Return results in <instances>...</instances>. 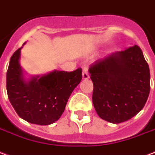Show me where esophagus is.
<instances>
[{"label":"esophagus","mask_w":155,"mask_h":155,"mask_svg":"<svg viewBox=\"0 0 155 155\" xmlns=\"http://www.w3.org/2000/svg\"><path fill=\"white\" fill-rule=\"evenodd\" d=\"M89 78V73L88 68H84L82 70V79H88Z\"/></svg>","instance_id":"34e87169"}]
</instances>
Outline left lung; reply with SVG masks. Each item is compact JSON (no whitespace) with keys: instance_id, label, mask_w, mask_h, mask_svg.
I'll list each match as a JSON object with an SVG mask.
<instances>
[{"instance_id":"1","label":"left lung","mask_w":155,"mask_h":155,"mask_svg":"<svg viewBox=\"0 0 155 155\" xmlns=\"http://www.w3.org/2000/svg\"><path fill=\"white\" fill-rule=\"evenodd\" d=\"M92 103L101 119L114 124L140 111L150 91V73L140 48L135 45L97 60L89 68Z\"/></svg>"}]
</instances>
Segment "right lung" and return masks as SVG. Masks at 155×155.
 <instances>
[{"label":"right lung","mask_w":155,"mask_h":155,"mask_svg":"<svg viewBox=\"0 0 155 155\" xmlns=\"http://www.w3.org/2000/svg\"><path fill=\"white\" fill-rule=\"evenodd\" d=\"M21 48L11 56L6 73L9 101L18 116L28 122L53 124L60 118L70 95L81 82L82 68L73 72L55 70L26 82L19 63Z\"/></svg>","instance_id":"obj_1"}]
</instances>
